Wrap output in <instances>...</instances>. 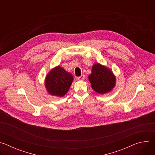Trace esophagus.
Masks as SVG:
<instances>
[{
	"label": "esophagus",
	"mask_w": 155,
	"mask_h": 155,
	"mask_svg": "<svg viewBox=\"0 0 155 155\" xmlns=\"http://www.w3.org/2000/svg\"><path fill=\"white\" fill-rule=\"evenodd\" d=\"M78 80H84V75H81V76L78 77Z\"/></svg>",
	"instance_id": "1"
}]
</instances>
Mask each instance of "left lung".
<instances>
[{"mask_svg":"<svg viewBox=\"0 0 155 155\" xmlns=\"http://www.w3.org/2000/svg\"><path fill=\"white\" fill-rule=\"evenodd\" d=\"M93 89L99 94L111 91L116 83V78L112 71L99 63L94 64L91 74L88 77Z\"/></svg>","mask_w":155,"mask_h":155,"instance_id":"obj_1","label":"left lung"}]
</instances>
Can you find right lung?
<instances>
[{"mask_svg":"<svg viewBox=\"0 0 155 155\" xmlns=\"http://www.w3.org/2000/svg\"><path fill=\"white\" fill-rule=\"evenodd\" d=\"M73 80L72 75L59 65L47 75L45 84L50 94L62 97L68 92Z\"/></svg>","mask_w":155,"mask_h":155,"instance_id":"add662e5","label":"right lung"}]
</instances>
